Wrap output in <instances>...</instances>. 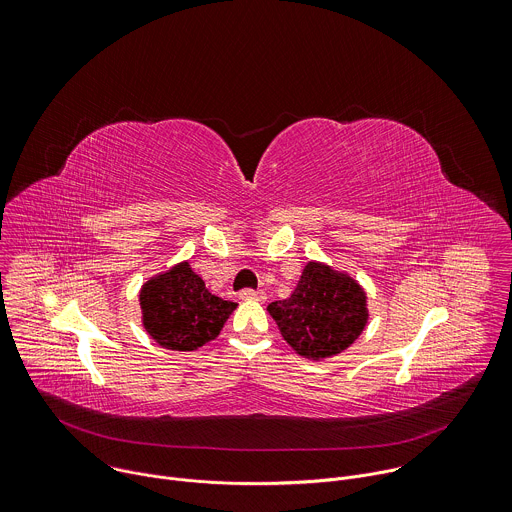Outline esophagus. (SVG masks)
Wrapping results in <instances>:
<instances>
[{"label": "esophagus", "mask_w": 512, "mask_h": 512, "mask_svg": "<svg viewBox=\"0 0 512 512\" xmlns=\"http://www.w3.org/2000/svg\"><path fill=\"white\" fill-rule=\"evenodd\" d=\"M240 298H242V300H258V302H262V300H266V292H264V290L246 288V290L240 292Z\"/></svg>", "instance_id": "34e87169"}]
</instances>
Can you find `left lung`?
I'll list each match as a JSON object with an SVG mask.
<instances>
[{
    "label": "left lung",
    "mask_w": 512,
    "mask_h": 512,
    "mask_svg": "<svg viewBox=\"0 0 512 512\" xmlns=\"http://www.w3.org/2000/svg\"><path fill=\"white\" fill-rule=\"evenodd\" d=\"M268 312L284 340L310 360L346 350L368 320L360 284L320 262H308L290 298L268 304Z\"/></svg>",
    "instance_id": "obj_1"
}]
</instances>
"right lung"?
Instances as JSON below:
<instances>
[{"label":"right lung","mask_w":512,"mask_h":512,"mask_svg":"<svg viewBox=\"0 0 512 512\" xmlns=\"http://www.w3.org/2000/svg\"><path fill=\"white\" fill-rule=\"evenodd\" d=\"M142 322L168 350L190 352L214 340L236 302L214 296L188 262L148 280L140 292Z\"/></svg>","instance_id":"1"}]
</instances>
